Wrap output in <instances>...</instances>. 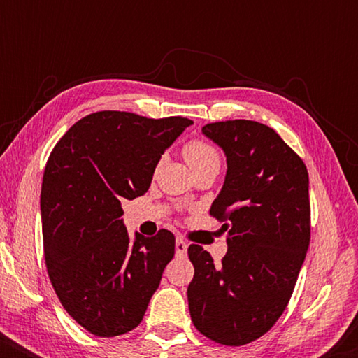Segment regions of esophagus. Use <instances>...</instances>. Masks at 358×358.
Segmentation results:
<instances>
[{
    "mask_svg": "<svg viewBox=\"0 0 358 358\" xmlns=\"http://www.w3.org/2000/svg\"><path fill=\"white\" fill-rule=\"evenodd\" d=\"M176 254L180 257H184L185 254H187V243H185L184 239H176Z\"/></svg>",
    "mask_w": 358,
    "mask_h": 358,
    "instance_id": "obj_1",
    "label": "esophagus"
}]
</instances>
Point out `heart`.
<instances>
[{
  "instance_id": "heart-1",
  "label": "heart",
  "mask_w": 358,
  "mask_h": 358,
  "mask_svg": "<svg viewBox=\"0 0 358 358\" xmlns=\"http://www.w3.org/2000/svg\"><path fill=\"white\" fill-rule=\"evenodd\" d=\"M182 156L190 168L194 169V173H199V171L207 168H213V166H218L220 168L218 150L207 140L192 138L185 141L182 145Z\"/></svg>"
}]
</instances>
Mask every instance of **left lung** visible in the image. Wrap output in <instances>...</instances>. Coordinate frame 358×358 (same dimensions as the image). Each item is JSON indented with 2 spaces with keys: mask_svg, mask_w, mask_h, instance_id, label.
Instances as JSON below:
<instances>
[{
  "mask_svg": "<svg viewBox=\"0 0 358 358\" xmlns=\"http://www.w3.org/2000/svg\"><path fill=\"white\" fill-rule=\"evenodd\" d=\"M203 135L228 161L210 215L228 231V252L189 246L187 288L194 326L223 345H244L271 331L290 301L311 234L308 171L271 127L254 120L207 124Z\"/></svg>",
  "mask_w": 358,
  "mask_h": 358,
  "instance_id": "1",
  "label": "left lung"
}]
</instances>
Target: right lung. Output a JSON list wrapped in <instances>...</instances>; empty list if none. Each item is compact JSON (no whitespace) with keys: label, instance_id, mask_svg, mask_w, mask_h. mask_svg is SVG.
<instances>
[{"label":"right lung","instance_id":"obj_1","mask_svg":"<svg viewBox=\"0 0 358 358\" xmlns=\"http://www.w3.org/2000/svg\"><path fill=\"white\" fill-rule=\"evenodd\" d=\"M190 124L179 115L96 112L48 156L41 192L47 272L62 306L91 334L135 329L174 257L168 229L130 241L122 202L150 189L161 155Z\"/></svg>","mask_w":358,"mask_h":358}]
</instances>
